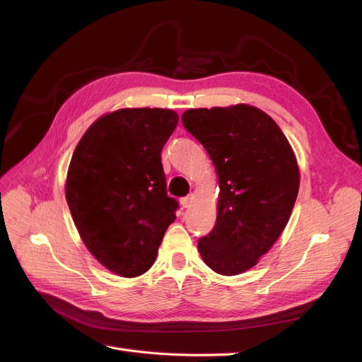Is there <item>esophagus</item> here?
Wrapping results in <instances>:
<instances>
[{
	"instance_id": "1",
	"label": "esophagus",
	"mask_w": 362,
	"mask_h": 362,
	"mask_svg": "<svg viewBox=\"0 0 362 362\" xmlns=\"http://www.w3.org/2000/svg\"><path fill=\"white\" fill-rule=\"evenodd\" d=\"M181 206L182 208H189L190 205H192V202H193V196L192 194H189V196H184V198H181Z\"/></svg>"
}]
</instances>
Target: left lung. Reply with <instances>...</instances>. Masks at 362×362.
<instances>
[{
    "label": "left lung",
    "mask_w": 362,
    "mask_h": 362,
    "mask_svg": "<svg viewBox=\"0 0 362 362\" xmlns=\"http://www.w3.org/2000/svg\"><path fill=\"white\" fill-rule=\"evenodd\" d=\"M182 125L213 160L217 218L198 249L205 264L233 276L254 267L286 228L299 192L298 161L275 120L246 104L193 108Z\"/></svg>",
    "instance_id": "obj_1"
}]
</instances>
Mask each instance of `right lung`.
<instances>
[{"label": "right lung", "instance_id": "right-lung-1", "mask_svg": "<svg viewBox=\"0 0 362 362\" xmlns=\"http://www.w3.org/2000/svg\"><path fill=\"white\" fill-rule=\"evenodd\" d=\"M177 124L166 108H122L98 119L74 151L66 180L72 218L90 254L119 276L151 269L177 217L161 164Z\"/></svg>", "mask_w": 362, "mask_h": 362}]
</instances>
